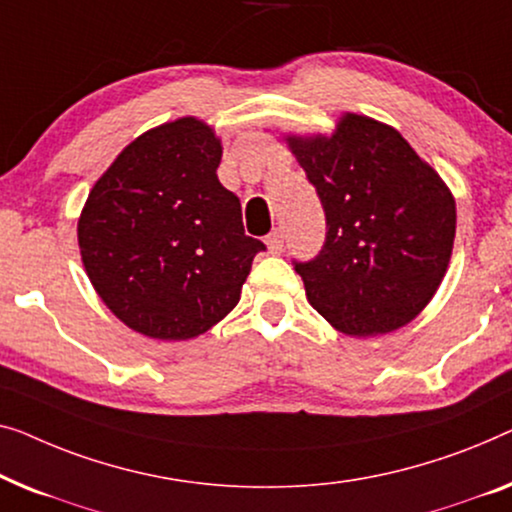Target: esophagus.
Masks as SVG:
<instances>
[{
	"mask_svg": "<svg viewBox=\"0 0 512 512\" xmlns=\"http://www.w3.org/2000/svg\"><path fill=\"white\" fill-rule=\"evenodd\" d=\"M266 248H269L271 255H280L283 253V243H285V236H283V229H273V232L266 236Z\"/></svg>",
	"mask_w": 512,
	"mask_h": 512,
	"instance_id": "obj_1",
	"label": "esophagus"
}]
</instances>
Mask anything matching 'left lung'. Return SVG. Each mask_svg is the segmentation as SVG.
I'll use <instances>...</instances> for the list:
<instances>
[{
	"instance_id": "1",
	"label": "left lung",
	"mask_w": 512,
	"mask_h": 512,
	"mask_svg": "<svg viewBox=\"0 0 512 512\" xmlns=\"http://www.w3.org/2000/svg\"><path fill=\"white\" fill-rule=\"evenodd\" d=\"M322 201L320 255L294 262L311 306L350 336L387 334L422 313L448 271L455 197L397 129L345 113L334 134L287 136Z\"/></svg>"
}]
</instances>
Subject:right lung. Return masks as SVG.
<instances>
[{
	"label": "right lung",
	"instance_id": "add662e5",
	"mask_svg": "<svg viewBox=\"0 0 512 512\" xmlns=\"http://www.w3.org/2000/svg\"><path fill=\"white\" fill-rule=\"evenodd\" d=\"M220 157L206 122L178 118L129 143L88 194L78 218L85 273L143 336L187 341L218 325L264 250L218 181Z\"/></svg>",
	"mask_w": 512,
	"mask_h": 512
}]
</instances>
